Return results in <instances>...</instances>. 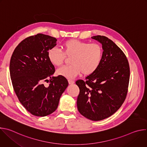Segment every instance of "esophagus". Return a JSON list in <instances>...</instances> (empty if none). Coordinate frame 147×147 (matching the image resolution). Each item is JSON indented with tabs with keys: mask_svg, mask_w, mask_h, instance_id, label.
Instances as JSON below:
<instances>
[{
	"mask_svg": "<svg viewBox=\"0 0 147 147\" xmlns=\"http://www.w3.org/2000/svg\"><path fill=\"white\" fill-rule=\"evenodd\" d=\"M68 81H69V84H74V81L73 80L69 79V80H68Z\"/></svg>",
	"mask_w": 147,
	"mask_h": 147,
	"instance_id": "34e87169",
	"label": "esophagus"
}]
</instances>
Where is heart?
Listing matches in <instances>:
<instances>
[{"instance_id":"b5f03b06","label":"heart","mask_w":147,"mask_h":147,"mask_svg":"<svg viewBox=\"0 0 147 147\" xmlns=\"http://www.w3.org/2000/svg\"><path fill=\"white\" fill-rule=\"evenodd\" d=\"M103 55L102 47L98 43H90L77 39H70L62 45V50L53 47L48 52L51 63L60 66L66 56L71 57L69 65L57 69L58 74L67 78H73L81 72L84 75L93 73L100 66Z\"/></svg>"}]
</instances>
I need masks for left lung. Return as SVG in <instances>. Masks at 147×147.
Returning a JSON list of instances; mask_svg holds the SVG:
<instances>
[{
  "label": "left lung",
  "mask_w": 147,
  "mask_h": 147,
  "mask_svg": "<svg viewBox=\"0 0 147 147\" xmlns=\"http://www.w3.org/2000/svg\"><path fill=\"white\" fill-rule=\"evenodd\" d=\"M102 45L101 63L93 73L78 80L77 105L86 118L99 121L114 114L126 98L130 80V66L126 56L113 42L105 36L92 37Z\"/></svg>",
  "instance_id": "8db88e82"
}]
</instances>
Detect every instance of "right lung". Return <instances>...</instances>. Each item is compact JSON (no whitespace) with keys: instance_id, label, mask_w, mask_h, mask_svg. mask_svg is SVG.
I'll use <instances>...</instances> for the list:
<instances>
[{"instance_id":"add662e5","label":"right lung","mask_w":147,"mask_h":147,"mask_svg":"<svg viewBox=\"0 0 147 147\" xmlns=\"http://www.w3.org/2000/svg\"><path fill=\"white\" fill-rule=\"evenodd\" d=\"M57 39L43 34L28 36L15 48L10 62V74L14 91L25 109L36 116L55 112L60 98L67 87L63 76L52 77L55 66L48 57V51ZM50 81L49 86L45 82Z\"/></svg>"}]
</instances>
